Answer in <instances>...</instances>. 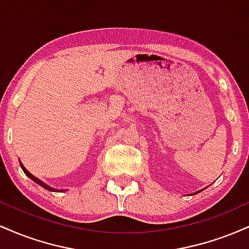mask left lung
<instances>
[{
    "label": "left lung",
    "instance_id": "obj_1",
    "mask_svg": "<svg viewBox=\"0 0 249 249\" xmlns=\"http://www.w3.org/2000/svg\"><path fill=\"white\" fill-rule=\"evenodd\" d=\"M202 190H205V188H202ZM202 190H199V191H196V192H194V193H192V194H191V196H194V194H198V193H200V192H201V191Z\"/></svg>",
    "mask_w": 249,
    "mask_h": 249
}]
</instances>
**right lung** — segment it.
<instances>
[{
  "instance_id": "obj_1",
  "label": "right lung",
  "mask_w": 249,
  "mask_h": 249,
  "mask_svg": "<svg viewBox=\"0 0 249 249\" xmlns=\"http://www.w3.org/2000/svg\"><path fill=\"white\" fill-rule=\"evenodd\" d=\"M19 165H21V168L22 170H23V172L25 173V176H28L29 177V178L33 180V181H35L36 184H38L39 186H42L43 188H45V190H48V191H50V192H67L68 190H57V188H53V187H51V186H49V185H47L45 184V182H43L42 180H39L38 178H36L35 176H33V174H31L29 171L27 170V168L24 167V165L22 164L21 162V160H19Z\"/></svg>"
}]
</instances>
